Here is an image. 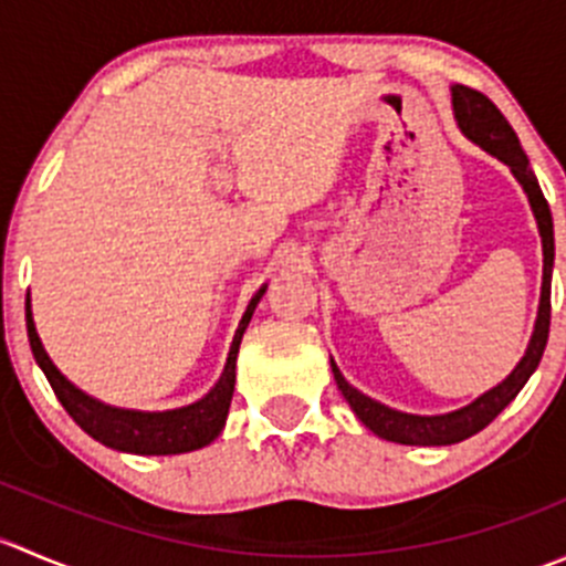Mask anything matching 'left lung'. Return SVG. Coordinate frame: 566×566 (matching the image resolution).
<instances>
[{
	"label": "left lung",
	"instance_id": "left-lung-1",
	"mask_svg": "<svg viewBox=\"0 0 566 566\" xmlns=\"http://www.w3.org/2000/svg\"><path fill=\"white\" fill-rule=\"evenodd\" d=\"M452 104H454V117L462 134L471 142H476L482 150H488L490 156H495L499 161H504L512 169V175L517 177V182L526 191L531 210H534L536 227H539L542 235V295H539V312H536L534 334L526 347V356L521 358L515 369L510 373V378L501 380L499 386H493L490 391H484L482 397L473 399L465 408L452 410V413L443 416H413L402 413V410H394L389 405H380L378 399L367 397L358 389H353L345 378H342L339 367L331 361L334 369V380L339 386V391L345 394V399L350 402L353 413L375 432V436L386 438L394 443H408V447H449V443H460L465 438L476 436L479 430L490 424L512 399L521 394L526 380L534 375V369L539 367L542 353L547 345V331H551V276H553V216L547 208V199L542 193L536 175L531 172L528 158L523 153L521 139L512 130V125L506 123L504 114L499 112V106L482 95L479 90L462 87L454 84L452 87Z\"/></svg>",
	"mask_w": 566,
	"mask_h": 566
}]
</instances>
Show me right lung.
Here are the masks:
<instances>
[{"mask_svg":"<svg viewBox=\"0 0 566 566\" xmlns=\"http://www.w3.org/2000/svg\"><path fill=\"white\" fill-rule=\"evenodd\" d=\"M262 295H265V287L256 290L254 298L249 301L247 315H243L241 325H238L235 339H232V347H230V356H227V367L224 373H221L219 384L205 394L199 402L186 405V408H175V410H158V413L112 408V405L98 402V399H93L90 394L76 389V386H73L71 380L54 367L49 353L43 350V342H40L35 331V319H32V312H30V298H27V334H30L32 356H35L38 367L43 369V375L49 378L56 399H60L62 408L71 413V419L76 421L87 436H93L95 441H101L108 449H117V452L180 454V452H193V449L208 447V443L216 441L219 432L224 430L227 413H230L232 391H235L238 347H241L243 331H247L249 319L254 315Z\"/></svg>","mask_w":566,"mask_h":566,"instance_id":"right-lung-1","label":"right lung"}]
</instances>
